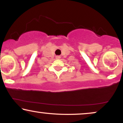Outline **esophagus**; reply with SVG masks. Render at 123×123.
<instances>
[{
  "label": "esophagus",
  "instance_id": "1",
  "mask_svg": "<svg viewBox=\"0 0 123 123\" xmlns=\"http://www.w3.org/2000/svg\"><path fill=\"white\" fill-rule=\"evenodd\" d=\"M60 56H56V58L57 59H60Z\"/></svg>",
  "mask_w": 123,
  "mask_h": 123
}]
</instances>
